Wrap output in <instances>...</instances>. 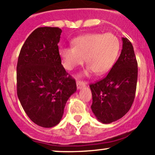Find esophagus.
Returning <instances> with one entry per match:
<instances>
[{"mask_svg": "<svg viewBox=\"0 0 155 155\" xmlns=\"http://www.w3.org/2000/svg\"><path fill=\"white\" fill-rule=\"evenodd\" d=\"M76 86H77L78 89H81L85 86V83L84 82H82V81H77L76 82Z\"/></svg>", "mask_w": 155, "mask_h": 155, "instance_id": "34e87169", "label": "esophagus"}]
</instances>
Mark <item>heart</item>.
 I'll return each mask as SVG.
<instances>
[{
  "label": "heart",
  "mask_w": 155,
  "mask_h": 155,
  "mask_svg": "<svg viewBox=\"0 0 155 155\" xmlns=\"http://www.w3.org/2000/svg\"><path fill=\"white\" fill-rule=\"evenodd\" d=\"M73 47L59 48V55L65 69L74 70L85 62L88 65L84 74L94 72L102 75L109 71L116 62L121 50V43L112 34H86L72 41Z\"/></svg>",
  "instance_id": "b5f03b06"
}]
</instances>
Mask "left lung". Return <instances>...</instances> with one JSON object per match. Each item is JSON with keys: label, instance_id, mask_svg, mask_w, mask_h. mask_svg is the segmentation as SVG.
I'll return each mask as SVG.
<instances>
[{"label": "left lung", "instance_id": "left-lung-1", "mask_svg": "<svg viewBox=\"0 0 155 155\" xmlns=\"http://www.w3.org/2000/svg\"><path fill=\"white\" fill-rule=\"evenodd\" d=\"M122 50L118 61L104 79L91 84L92 105L97 119L110 124L130 110L137 89L138 68L133 45L122 37Z\"/></svg>", "mask_w": 155, "mask_h": 155}]
</instances>
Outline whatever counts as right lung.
Segmentation results:
<instances>
[{
    "instance_id": "add662e5",
    "label": "right lung",
    "mask_w": 155,
    "mask_h": 155,
    "mask_svg": "<svg viewBox=\"0 0 155 155\" xmlns=\"http://www.w3.org/2000/svg\"><path fill=\"white\" fill-rule=\"evenodd\" d=\"M61 29L34 30L21 48L17 63V95L30 119L43 127L61 120L67 101L76 91L59 55Z\"/></svg>"
}]
</instances>
